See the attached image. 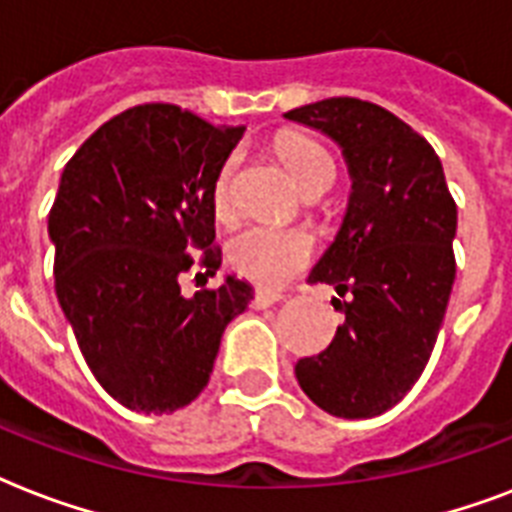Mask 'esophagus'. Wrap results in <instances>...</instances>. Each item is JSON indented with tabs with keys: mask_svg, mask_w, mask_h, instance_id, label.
Wrapping results in <instances>:
<instances>
[{
	"mask_svg": "<svg viewBox=\"0 0 512 512\" xmlns=\"http://www.w3.org/2000/svg\"><path fill=\"white\" fill-rule=\"evenodd\" d=\"M284 300L281 292H273V289H257L255 292V308H268V305H276Z\"/></svg>",
	"mask_w": 512,
	"mask_h": 512,
	"instance_id": "obj_1",
	"label": "esophagus"
}]
</instances>
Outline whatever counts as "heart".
<instances>
[{"label":"heart","instance_id":"1","mask_svg":"<svg viewBox=\"0 0 512 512\" xmlns=\"http://www.w3.org/2000/svg\"><path fill=\"white\" fill-rule=\"evenodd\" d=\"M279 154L287 164L303 191L311 185L335 180V162L332 156L313 140L303 135H281ZM239 172V154L225 159L212 183V204L217 217L233 215V183ZM313 257L311 233L300 228H273V225H252L231 241L228 260L233 271L244 279L255 281L260 287H281L297 271H303Z\"/></svg>","mask_w":512,"mask_h":512}]
</instances>
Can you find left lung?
Listing matches in <instances>:
<instances>
[{
  "label": "left lung",
  "instance_id": "left-lung-1",
  "mask_svg": "<svg viewBox=\"0 0 512 512\" xmlns=\"http://www.w3.org/2000/svg\"><path fill=\"white\" fill-rule=\"evenodd\" d=\"M342 148L350 199L340 231L311 271L332 284L345 321L297 382L324 412L366 420L420 380L452 295L457 204L428 140L369 100L327 98L284 114Z\"/></svg>",
  "mask_w": 512,
  "mask_h": 512
}]
</instances>
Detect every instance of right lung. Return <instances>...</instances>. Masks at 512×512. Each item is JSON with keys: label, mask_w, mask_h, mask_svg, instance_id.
Listing matches in <instances>:
<instances>
[{"label": "right lung", "mask_w": 512, "mask_h": 512, "mask_svg": "<svg viewBox=\"0 0 512 512\" xmlns=\"http://www.w3.org/2000/svg\"><path fill=\"white\" fill-rule=\"evenodd\" d=\"M241 135L146 103L92 132L60 175L47 223L58 303L95 380L132 412L191 404L255 297L236 276L193 297L177 284L196 263L220 268L212 183Z\"/></svg>", "instance_id": "right-lung-1"}]
</instances>
